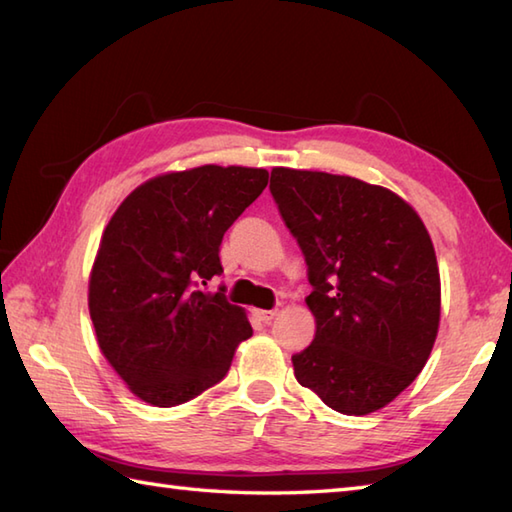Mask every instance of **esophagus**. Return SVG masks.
<instances>
[{
	"mask_svg": "<svg viewBox=\"0 0 512 512\" xmlns=\"http://www.w3.org/2000/svg\"><path fill=\"white\" fill-rule=\"evenodd\" d=\"M253 314H255V317H257L259 321L268 323V321H273V319L277 317V310H259V308H255Z\"/></svg>",
	"mask_w": 512,
	"mask_h": 512,
	"instance_id": "obj_1",
	"label": "esophagus"
}]
</instances>
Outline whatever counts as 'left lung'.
Here are the masks:
<instances>
[{"label": "left lung", "instance_id": "obj_1", "mask_svg": "<svg viewBox=\"0 0 512 512\" xmlns=\"http://www.w3.org/2000/svg\"><path fill=\"white\" fill-rule=\"evenodd\" d=\"M270 193L308 264L314 341L292 356L299 385L367 416L427 365L440 328L431 235L398 193L352 176L275 167Z\"/></svg>", "mask_w": 512, "mask_h": 512}]
</instances>
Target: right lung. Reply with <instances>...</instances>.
<instances>
[{
	"label": "right lung",
	"instance_id": "right-lung-1",
	"mask_svg": "<svg viewBox=\"0 0 512 512\" xmlns=\"http://www.w3.org/2000/svg\"><path fill=\"white\" fill-rule=\"evenodd\" d=\"M268 184L255 167L204 165L140 184L107 222L88 308L96 343L134 396L182 405L226 376L253 336L246 310L204 292L222 273L220 244Z\"/></svg>",
	"mask_w": 512,
	"mask_h": 512
}]
</instances>
